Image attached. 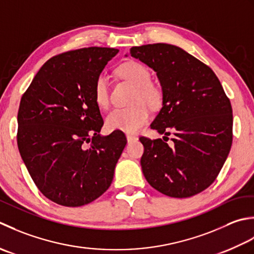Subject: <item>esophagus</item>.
<instances>
[{"label":"esophagus","mask_w":254,"mask_h":254,"mask_svg":"<svg viewBox=\"0 0 254 254\" xmlns=\"http://www.w3.org/2000/svg\"><path fill=\"white\" fill-rule=\"evenodd\" d=\"M127 141L128 142H132V141H137L138 140V138L136 137V136H132V134H127Z\"/></svg>","instance_id":"1"}]
</instances>
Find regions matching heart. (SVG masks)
I'll list each match as a JSON object with an SVG mask.
<instances>
[{
  "label": "heart",
  "instance_id": "heart-1",
  "mask_svg": "<svg viewBox=\"0 0 254 254\" xmlns=\"http://www.w3.org/2000/svg\"><path fill=\"white\" fill-rule=\"evenodd\" d=\"M123 79L136 87L132 102L136 104L126 108H115L106 117V126L111 130L137 132L151 117L148 107H157L162 102V90L151 82V73L146 65L137 61H127L117 69ZM96 104L106 108L110 104V82L105 73H100L94 82Z\"/></svg>",
  "mask_w": 254,
  "mask_h": 254
}]
</instances>
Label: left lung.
Masks as SVG:
<instances>
[{"mask_svg":"<svg viewBox=\"0 0 254 254\" xmlns=\"http://www.w3.org/2000/svg\"><path fill=\"white\" fill-rule=\"evenodd\" d=\"M131 57L157 72L163 106L151 128L175 134L162 139L140 137L144 178L170 197L185 198L214 183L232 143V108L215 72L177 46L143 45Z\"/></svg>","mask_w":254,"mask_h":254,"instance_id":"1","label":"left lung"}]
</instances>
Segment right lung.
I'll use <instances>...</instances> for the list:
<instances>
[{
  "label": "right lung",
  "instance_id": "add662e5",
  "mask_svg": "<svg viewBox=\"0 0 254 254\" xmlns=\"http://www.w3.org/2000/svg\"><path fill=\"white\" fill-rule=\"evenodd\" d=\"M115 48L90 47L57 55L20 98L17 146L38 190L55 203L77 207L111 186L125 134L101 136L104 125L94 82Z\"/></svg>",
  "mask_w": 254,
  "mask_h": 254
}]
</instances>
